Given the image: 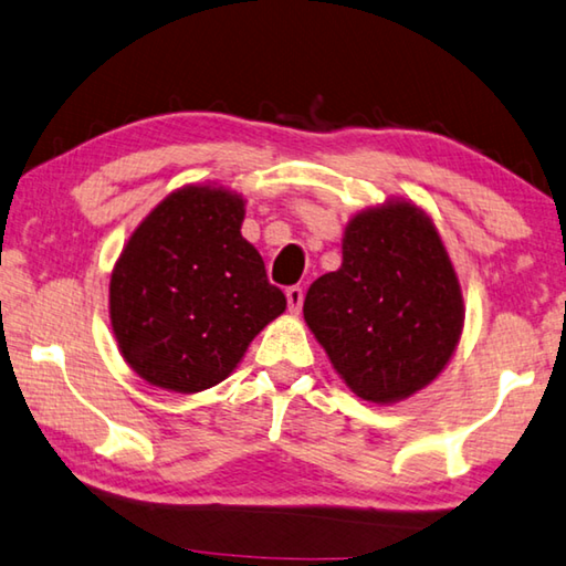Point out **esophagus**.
<instances>
[{
	"label": "esophagus",
	"mask_w": 566,
	"mask_h": 566,
	"mask_svg": "<svg viewBox=\"0 0 566 566\" xmlns=\"http://www.w3.org/2000/svg\"><path fill=\"white\" fill-rule=\"evenodd\" d=\"M285 298H289L291 313H298L301 305H303V289H301V285H291V289L285 291Z\"/></svg>",
	"instance_id": "esophagus-1"
}]
</instances>
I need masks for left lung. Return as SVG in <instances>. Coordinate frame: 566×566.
<instances>
[{"label":"left lung","mask_w":566,"mask_h":566,"mask_svg":"<svg viewBox=\"0 0 566 566\" xmlns=\"http://www.w3.org/2000/svg\"><path fill=\"white\" fill-rule=\"evenodd\" d=\"M303 315L358 398L395 402L448 365L464 308L432 221L395 201L353 218L340 268L313 281Z\"/></svg>","instance_id":"1"}]
</instances>
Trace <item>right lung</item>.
Returning a JSON list of instances; mask_svg holds the SVG:
<instances>
[{
  "label": "right lung",
  "mask_w": 566,
  "mask_h": 566,
  "mask_svg": "<svg viewBox=\"0 0 566 566\" xmlns=\"http://www.w3.org/2000/svg\"><path fill=\"white\" fill-rule=\"evenodd\" d=\"M243 198L186 186L128 238L108 285L124 360L156 388L201 392L233 373L285 311L261 253L241 235Z\"/></svg>",
  "instance_id": "obj_1"
}]
</instances>
